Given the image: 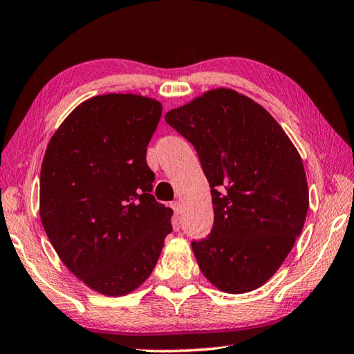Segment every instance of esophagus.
I'll return each mask as SVG.
<instances>
[{
  "label": "esophagus",
  "mask_w": 354,
  "mask_h": 354,
  "mask_svg": "<svg viewBox=\"0 0 354 354\" xmlns=\"http://www.w3.org/2000/svg\"><path fill=\"white\" fill-rule=\"evenodd\" d=\"M171 206H172V209H174V226L178 227L180 226V215H182V206H180L178 201H174Z\"/></svg>",
  "instance_id": "1"
}]
</instances>
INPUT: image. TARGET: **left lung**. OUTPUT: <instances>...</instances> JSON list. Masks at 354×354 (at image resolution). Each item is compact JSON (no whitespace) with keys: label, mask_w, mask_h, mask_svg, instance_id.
<instances>
[{"label":"left lung","mask_w":354,"mask_h":354,"mask_svg":"<svg viewBox=\"0 0 354 354\" xmlns=\"http://www.w3.org/2000/svg\"><path fill=\"white\" fill-rule=\"evenodd\" d=\"M197 149L211 186L214 227L192 252L205 278L246 293L275 275L304 227L302 158L272 114L230 88H212L165 114Z\"/></svg>","instance_id":"8db88e82"}]
</instances>
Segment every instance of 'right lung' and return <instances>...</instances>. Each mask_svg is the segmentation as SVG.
Wrapping results in <instances>:
<instances>
[{
    "instance_id": "1",
    "label": "right lung",
    "mask_w": 354,
    "mask_h": 354,
    "mask_svg": "<svg viewBox=\"0 0 354 354\" xmlns=\"http://www.w3.org/2000/svg\"><path fill=\"white\" fill-rule=\"evenodd\" d=\"M158 100L108 93L79 104L50 139L41 165L39 215L57 257L105 297L134 292L171 232L172 209L151 196L147 147Z\"/></svg>"
}]
</instances>
